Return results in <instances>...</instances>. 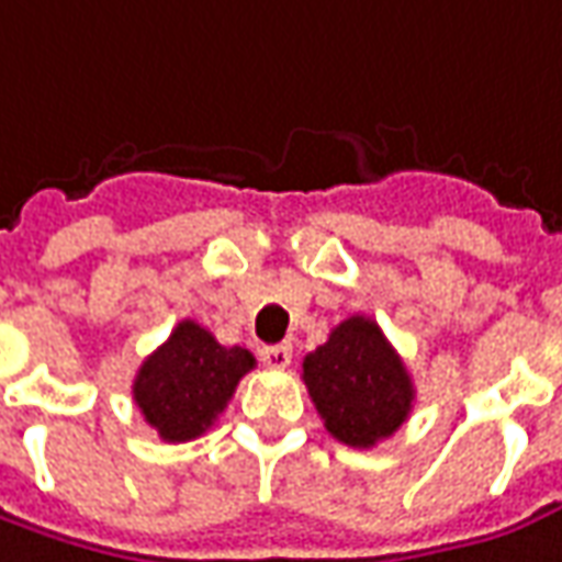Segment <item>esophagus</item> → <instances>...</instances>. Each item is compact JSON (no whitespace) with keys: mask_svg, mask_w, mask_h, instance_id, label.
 Wrapping results in <instances>:
<instances>
[{"mask_svg":"<svg viewBox=\"0 0 562 562\" xmlns=\"http://www.w3.org/2000/svg\"><path fill=\"white\" fill-rule=\"evenodd\" d=\"M261 360L270 369H285L292 362V345H273L261 350Z\"/></svg>","mask_w":562,"mask_h":562,"instance_id":"obj_1","label":"esophagus"}]
</instances>
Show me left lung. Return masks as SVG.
I'll use <instances>...</instances> for the list:
<instances>
[{
	"mask_svg": "<svg viewBox=\"0 0 562 562\" xmlns=\"http://www.w3.org/2000/svg\"><path fill=\"white\" fill-rule=\"evenodd\" d=\"M326 430L353 449H372L409 418L415 387L384 331L369 316H347L326 345L301 362Z\"/></svg>",
	"mask_w": 562,
	"mask_h": 562,
	"instance_id": "8db88e82",
	"label": "left lung"
}]
</instances>
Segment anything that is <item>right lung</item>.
Wrapping results in <instances>:
<instances>
[{"instance_id": "obj_1", "label": "right lung", "mask_w": 562, "mask_h": 562, "mask_svg": "<svg viewBox=\"0 0 562 562\" xmlns=\"http://www.w3.org/2000/svg\"><path fill=\"white\" fill-rule=\"evenodd\" d=\"M251 369L255 357L246 347L217 345L200 323L181 319L169 341L140 362L132 396L162 440H196L227 409L239 378Z\"/></svg>"}]
</instances>
